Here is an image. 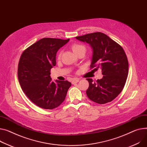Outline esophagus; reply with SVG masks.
Masks as SVG:
<instances>
[{
    "instance_id": "esophagus-1",
    "label": "esophagus",
    "mask_w": 147,
    "mask_h": 147,
    "mask_svg": "<svg viewBox=\"0 0 147 147\" xmlns=\"http://www.w3.org/2000/svg\"><path fill=\"white\" fill-rule=\"evenodd\" d=\"M79 82V79H78V78H76V79H74L72 80L71 83H72L73 84H75V83H78Z\"/></svg>"
}]
</instances>
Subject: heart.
<instances>
[{
    "label": "heart",
    "instance_id": "heart-1",
    "mask_svg": "<svg viewBox=\"0 0 147 147\" xmlns=\"http://www.w3.org/2000/svg\"><path fill=\"white\" fill-rule=\"evenodd\" d=\"M71 49L76 54L77 53H78L80 51H82V50H85L86 51V48L85 47L82 45V44H74L72 45L71 47ZM60 54H59V55H58V57H60Z\"/></svg>",
    "mask_w": 147,
    "mask_h": 147
}]
</instances>
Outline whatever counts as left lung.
I'll use <instances>...</instances> for the list:
<instances>
[{"mask_svg":"<svg viewBox=\"0 0 147 147\" xmlns=\"http://www.w3.org/2000/svg\"><path fill=\"white\" fill-rule=\"evenodd\" d=\"M87 42L93 53L90 67L101 68L102 79L95 82L87 79L89 86L86 90L89 99L99 104L112 101L123 90L128 74V61L122 47L102 32H93L76 36Z\"/></svg>","mask_w":147,"mask_h":147,"instance_id":"left-lung-1","label":"left lung"}]
</instances>
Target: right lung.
<instances>
[{"label": "right lung", "instance_id": "right-lung-1", "mask_svg": "<svg viewBox=\"0 0 147 147\" xmlns=\"http://www.w3.org/2000/svg\"><path fill=\"white\" fill-rule=\"evenodd\" d=\"M70 39L44 38L22 54L18 68L19 84L29 99L45 109H53L64 100L71 83L51 81L50 71L56 65V54Z\"/></svg>", "mask_w": 147, "mask_h": 147}]
</instances>
